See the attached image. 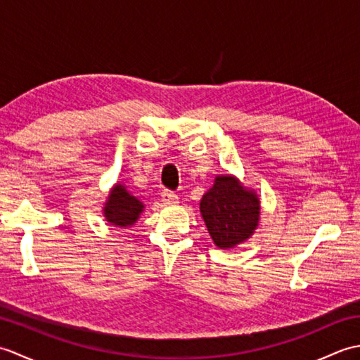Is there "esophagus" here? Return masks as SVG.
<instances>
[{
  "label": "esophagus",
  "instance_id": "esophagus-1",
  "mask_svg": "<svg viewBox=\"0 0 360 360\" xmlns=\"http://www.w3.org/2000/svg\"><path fill=\"white\" fill-rule=\"evenodd\" d=\"M160 200H162L165 205H176L179 202L178 196H176L173 192H170V190H162V193H160Z\"/></svg>",
  "mask_w": 360,
  "mask_h": 360
}]
</instances>
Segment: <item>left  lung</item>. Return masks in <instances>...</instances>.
I'll list each match as a JSON object with an SVG mask.
<instances>
[{"mask_svg":"<svg viewBox=\"0 0 360 360\" xmlns=\"http://www.w3.org/2000/svg\"><path fill=\"white\" fill-rule=\"evenodd\" d=\"M201 215L213 243L231 249L250 238L258 226L259 198L231 174L217 176L213 187L204 193Z\"/></svg>","mask_w":360,"mask_h":360,"instance_id":"1","label":"left lung"}]
</instances>
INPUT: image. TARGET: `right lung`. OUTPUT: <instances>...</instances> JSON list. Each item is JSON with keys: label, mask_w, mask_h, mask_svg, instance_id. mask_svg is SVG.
Wrapping results in <instances>:
<instances>
[{"label": "right lung", "mask_w": 360, "mask_h": 360, "mask_svg": "<svg viewBox=\"0 0 360 360\" xmlns=\"http://www.w3.org/2000/svg\"><path fill=\"white\" fill-rule=\"evenodd\" d=\"M142 212L143 204L129 193L124 186L117 184L111 188L108 201L105 202L103 217L110 224L125 229L133 226Z\"/></svg>", "instance_id": "obj_1"}]
</instances>
